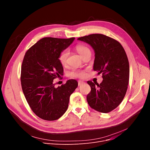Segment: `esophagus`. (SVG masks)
I'll return each instance as SVG.
<instances>
[{
	"instance_id": "34e87169",
	"label": "esophagus",
	"mask_w": 150,
	"mask_h": 150,
	"mask_svg": "<svg viewBox=\"0 0 150 150\" xmlns=\"http://www.w3.org/2000/svg\"><path fill=\"white\" fill-rule=\"evenodd\" d=\"M83 83H85V82H83V81H79L78 82V85H79V86H80V85H82V84H83Z\"/></svg>"
}]
</instances>
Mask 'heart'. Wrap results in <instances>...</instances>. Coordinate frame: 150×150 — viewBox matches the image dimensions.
Segmentation results:
<instances>
[{
    "label": "heart",
    "instance_id": "b5f03b06",
    "mask_svg": "<svg viewBox=\"0 0 150 150\" xmlns=\"http://www.w3.org/2000/svg\"><path fill=\"white\" fill-rule=\"evenodd\" d=\"M76 50L77 52L83 57L85 54L90 52V49L84 45H79L76 46L75 47ZM69 55V51L68 49H65L63 50L59 56V60L60 63L63 65H65L67 64L68 61V58ZM69 76L72 78H83L87 75L86 71L83 70H79V69H74L69 73Z\"/></svg>",
    "mask_w": 150,
    "mask_h": 150
}]
</instances>
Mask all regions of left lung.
Segmentation results:
<instances>
[{
	"mask_svg": "<svg viewBox=\"0 0 150 150\" xmlns=\"http://www.w3.org/2000/svg\"><path fill=\"white\" fill-rule=\"evenodd\" d=\"M78 40L87 42L94 49L93 69L98 74H102L103 78L100 84L87 82L91 89L87 97V102L92 109L109 113L121 103L127 89L129 64L126 52L119 42L103 34H90Z\"/></svg>",
	"mask_w": 150,
	"mask_h": 150,
	"instance_id": "left-lung-1",
	"label": "left lung"
}]
</instances>
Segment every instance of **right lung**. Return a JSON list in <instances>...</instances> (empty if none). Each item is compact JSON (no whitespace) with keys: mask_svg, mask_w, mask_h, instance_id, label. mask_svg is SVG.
<instances>
[{"mask_svg":"<svg viewBox=\"0 0 150 150\" xmlns=\"http://www.w3.org/2000/svg\"><path fill=\"white\" fill-rule=\"evenodd\" d=\"M75 40L45 37L25 53L21 67L22 89L33 112L40 118L55 120L66 112L69 97L78 87L75 79L56 88L53 79L63 74L59 54Z\"/></svg>","mask_w":150,"mask_h":150,"instance_id":"right-lung-1","label":"right lung"}]
</instances>
